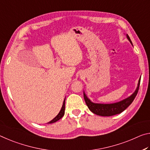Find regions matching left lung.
Listing matches in <instances>:
<instances>
[{"label":"left lung","mask_w":150,"mask_h":150,"mask_svg":"<svg viewBox=\"0 0 150 150\" xmlns=\"http://www.w3.org/2000/svg\"><path fill=\"white\" fill-rule=\"evenodd\" d=\"M127 38L132 45V42L130 40V38L129 37V36L127 35ZM140 80L141 78H139L137 89L136 90V91L134 92V94L132 96H130L129 98L122 100V101L114 103V104H95V103H93L90 101L84 93V98L86 104V105H88V108H89L90 111L95 114L98 115V116H114V115L120 114L121 112L124 111V110L132 104V102L134 101L135 98H136V96H137V92H138L139 84H140Z\"/></svg>","instance_id":"8db88e82"}]
</instances>
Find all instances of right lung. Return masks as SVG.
<instances>
[{
  "label": "right lung",
  "instance_id": "right-lung-1",
  "mask_svg": "<svg viewBox=\"0 0 150 150\" xmlns=\"http://www.w3.org/2000/svg\"><path fill=\"white\" fill-rule=\"evenodd\" d=\"M64 111H65V99H64V100L62 107V108H61L60 112L58 113V114L54 117V118L52 120H51L50 122H49L48 124L54 123V122H57L58 120L62 118V117L64 116Z\"/></svg>",
  "mask_w": 150,
  "mask_h": 150
}]
</instances>
